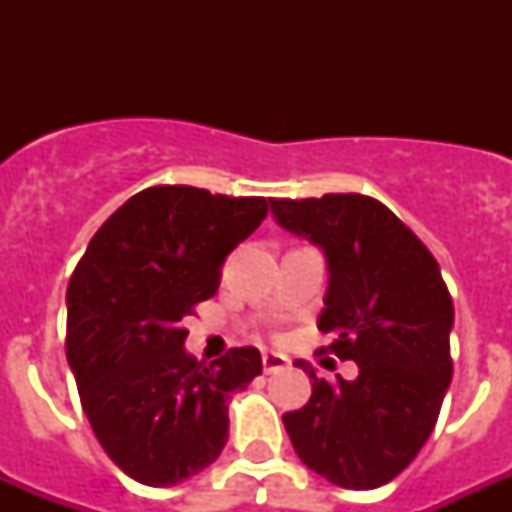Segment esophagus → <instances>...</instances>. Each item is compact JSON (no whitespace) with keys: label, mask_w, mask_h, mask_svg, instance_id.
<instances>
[{"label":"esophagus","mask_w":512,"mask_h":512,"mask_svg":"<svg viewBox=\"0 0 512 512\" xmlns=\"http://www.w3.org/2000/svg\"><path fill=\"white\" fill-rule=\"evenodd\" d=\"M292 361L287 356H281V353H263V369L265 374H276V372H284L289 369Z\"/></svg>","instance_id":"1"}]
</instances>
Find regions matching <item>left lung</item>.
I'll return each instance as SVG.
<instances>
[{"instance_id":"1","label":"left lung","mask_w":512,"mask_h":512,"mask_svg":"<svg viewBox=\"0 0 512 512\" xmlns=\"http://www.w3.org/2000/svg\"><path fill=\"white\" fill-rule=\"evenodd\" d=\"M273 220L327 260L319 329L356 361V380H313L284 414L297 457L342 489H377L417 457L452 382L454 305L428 247L385 204L361 193L271 199Z\"/></svg>"}]
</instances>
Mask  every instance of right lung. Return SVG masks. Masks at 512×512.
Masks as SVG:
<instances>
[{
    "label": "right lung",
    "mask_w": 512,
    "mask_h": 512,
    "mask_svg": "<svg viewBox=\"0 0 512 512\" xmlns=\"http://www.w3.org/2000/svg\"><path fill=\"white\" fill-rule=\"evenodd\" d=\"M263 196L154 185L92 236L66 292V356L100 446L130 478L175 486L220 457L228 404L263 372L257 348L212 364L183 319L217 292L225 257L263 223Z\"/></svg>",
    "instance_id": "1"
}]
</instances>
